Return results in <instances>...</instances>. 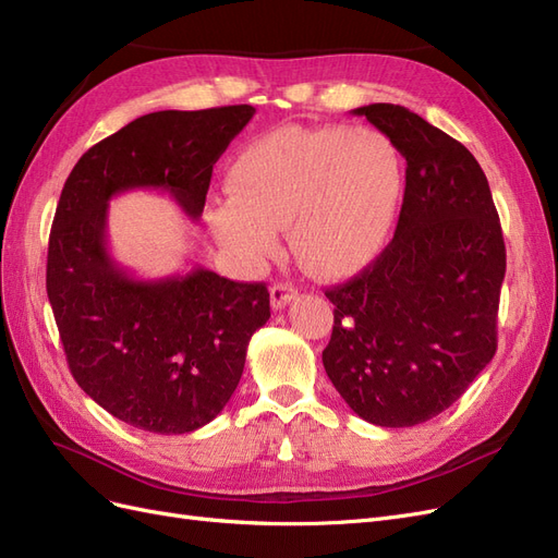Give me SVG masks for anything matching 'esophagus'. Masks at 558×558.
Wrapping results in <instances>:
<instances>
[{"label":"esophagus","instance_id":"esophagus-1","mask_svg":"<svg viewBox=\"0 0 558 558\" xmlns=\"http://www.w3.org/2000/svg\"><path fill=\"white\" fill-rule=\"evenodd\" d=\"M295 298H298V289H295L293 283L279 281V283L272 286V289H269V300H272V307L275 310H283Z\"/></svg>","mask_w":558,"mask_h":558}]
</instances>
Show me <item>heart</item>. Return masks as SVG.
<instances>
[{
	"label": "heart",
	"instance_id": "heart-1",
	"mask_svg": "<svg viewBox=\"0 0 558 558\" xmlns=\"http://www.w3.org/2000/svg\"><path fill=\"white\" fill-rule=\"evenodd\" d=\"M230 197L209 214L216 240L248 265L291 226L316 275H349L384 246L402 193V158L386 132L356 125L279 128L246 144L228 172Z\"/></svg>",
	"mask_w": 558,
	"mask_h": 558
}]
</instances>
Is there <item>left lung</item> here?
Instances as JSON below:
<instances>
[{
    "mask_svg": "<svg viewBox=\"0 0 558 558\" xmlns=\"http://www.w3.org/2000/svg\"><path fill=\"white\" fill-rule=\"evenodd\" d=\"M393 140L404 197L393 240L332 286L324 367L349 408L384 428L445 412L492 363L505 242L492 189L470 150L400 105L353 109Z\"/></svg>",
    "mask_w": 558,
    "mask_h": 558,
    "instance_id": "left-lung-1",
    "label": "left lung"
}]
</instances>
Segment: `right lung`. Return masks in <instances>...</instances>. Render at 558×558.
I'll list each match as a JSON object with an SVG mask.
<instances>
[{
	"label": "right lung",
	"instance_id": "1",
	"mask_svg": "<svg viewBox=\"0 0 558 558\" xmlns=\"http://www.w3.org/2000/svg\"><path fill=\"white\" fill-rule=\"evenodd\" d=\"M251 105L156 111L88 148L66 177L48 238L46 291L76 384L125 424L179 435L209 424L238 388L267 286L205 267L134 279L107 248L109 199L167 191L197 221L211 170Z\"/></svg>",
	"mask_w": 558,
	"mask_h": 558
}]
</instances>
